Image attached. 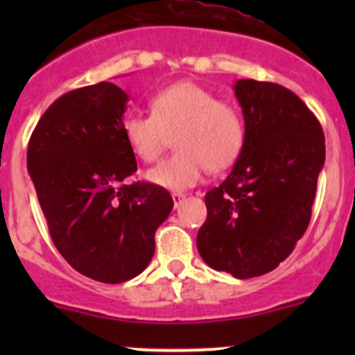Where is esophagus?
Masks as SVG:
<instances>
[{"instance_id": "esophagus-1", "label": "esophagus", "mask_w": 355, "mask_h": 355, "mask_svg": "<svg viewBox=\"0 0 355 355\" xmlns=\"http://www.w3.org/2000/svg\"><path fill=\"white\" fill-rule=\"evenodd\" d=\"M171 199H173L175 207H178L182 204V200L185 199V194H182V192H173V194H171Z\"/></svg>"}]
</instances>
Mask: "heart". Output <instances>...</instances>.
<instances>
[{
  "instance_id": "b5f03b06",
  "label": "heart",
  "mask_w": 355,
  "mask_h": 355,
  "mask_svg": "<svg viewBox=\"0 0 355 355\" xmlns=\"http://www.w3.org/2000/svg\"><path fill=\"white\" fill-rule=\"evenodd\" d=\"M121 132L130 151L144 163L159 159L173 135L177 151L146 178L177 192L198 184L206 168L213 173L230 168L245 141L239 110L191 80L159 89L151 98V114H127Z\"/></svg>"
}]
</instances>
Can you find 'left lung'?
Segmentation results:
<instances>
[{
	"label": "left lung",
	"instance_id": "left-lung-1",
	"mask_svg": "<svg viewBox=\"0 0 355 355\" xmlns=\"http://www.w3.org/2000/svg\"><path fill=\"white\" fill-rule=\"evenodd\" d=\"M234 89L244 148L232 173L206 194L198 250L207 266L244 280L275 270L307 230L324 135L313 111L284 85L242 78Z\"/></svg>",
	"mask_w": 355,
	"mask_h": 355
}]
</instances>
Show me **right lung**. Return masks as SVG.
<instances>
[{"mask_svg":"<svg viewBox=\"0 0 355 355\" xmlns=\"http://www.w3.org/2000/svg\"><path fill=\"white\" fill-rule=\"evenodd\" d=\"M128 96L111 82L56 99L35 125L27 168L49 235L73 270L121 284L146 270L173 199L127 178L137 161L121 132Z\"/></svg>","mask_w":355,"mask_h":355,"instance_id":"1","label":"right lung"}]
</instances>
